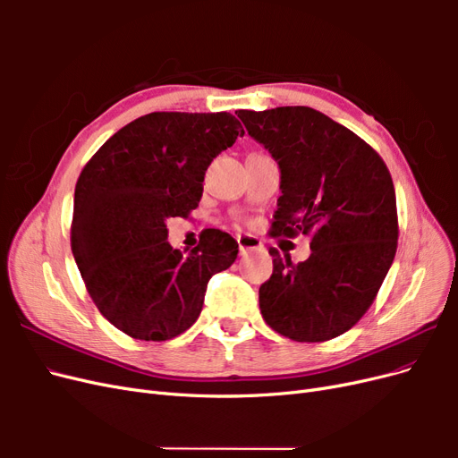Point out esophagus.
I'll use <instances>...</instances> for the list:
<instances>
[{
	"instance_id": "1",
	"label": "esophagus",
	"mask_w": 458,
	"mask_h": 458,
	"mask_svg": "<svg viewBox=\"0 0 458 458\" xmlns=\"http://www.w3.org/2000/svg\"><path fill=\"white\" fill-rule=\"evenodd\" d=\"M237 242H239L241 254H246L248 250H258V248H261V242L256 237H252V234H239Z\"/></svg>"
}]
</instances>
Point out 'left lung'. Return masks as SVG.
Instances as JSON below:
<instances>
[{"label":"left lung","instance_id":"obj_1","mask_svg":"<svg viewBox=\"0 0 458 458\" xmlns=\"http://www.w3.org/2000/svg\"><path fill=\"white\" fill-rule=\"evenodd\" d=\"M239 118L281 168L271 233L311 234V256L298 266L269 250L261 315L290 340L336 338L365 315L394 263L392 175L361 137L315 108L239 110Z\"/></svg>","mask_w":458,"mask_h":458}]
</instances>
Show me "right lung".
Segmentation results:
<instances>
[{"label":"right lung","mask_w":458,"mask_h":458,"mask_svg":"<svg viewBox=\"0 0 458 458\" xmlns=\"http://www.w3.org/2000/svg\"><path fill=\"white\" fill-rule=\"evenodd\" d=\"M244 135L229 113H150L118 130L81 170L72 254L97 310L135 340L175 338L197 321L208 281L237 259L219 229L182 254L165 221L202 197L210 162Z\"/></svg>","instance_id":"obj_1"}]
</instances>
